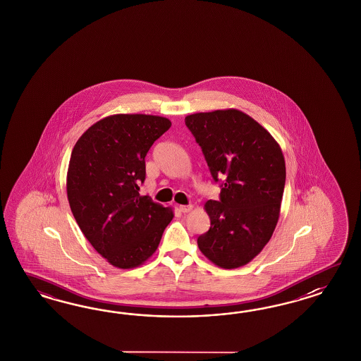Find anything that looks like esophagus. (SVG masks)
<instances>
[{"label": "esophagus", "instance_id": "1", "mask_svg": "<svg viewBox=\"0 0 361 361\" xmlns=\"http://www.w3.org/2000/svg\"><path fill=\"white\" fill-rule=\"evenodd\" d=\"M192 209H193V205H180V207H178V210H180L181 213H189Z\"/></svg>", "mask_w": 361, "mask_h": 361}]
</instances>
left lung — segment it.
Instances as JSON below:
<instances>
[{
  "mask_svg": "<svg viewBox=\"0 0 361 361\" xmlns=\"http://www.w3.org/2000/svg\"><path fill=\"white\" fill-rule=\"evenodd\" d=\"M185 124L213 178H226L219 201L204 205L210 229L197 238L198 249L221 269L245 266L262 252L279 219L286 183L281 145L237 109L196 112Z\"/></svg>",
  "mask_w": 361,
  "mask_h": 361,
  "instance_id": "obj_1",
  "label": "left lung"
}]
</instances>
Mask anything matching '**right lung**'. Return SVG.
I'll list each match as a JSON object with an SVG mask.
<instances>
[{
  "mask_svg": "<svg viewBox=\"0 0 361 361\" xmlns=\"http://www.w3.org/2000/svg\"><path fill=\"white\" fill-rule=\"evenodd\" d=\"M172 123L157 115L115 114L75 142L66 177L70 209L92 247L118 269H135L157 250L173 208L139 195L145 156Z\"/></svg>",
  "mask_w": 361,
  "mask_h": 361,
  "instance_id": "add662e5",
  "label": "right lung"
}]
</instances>
